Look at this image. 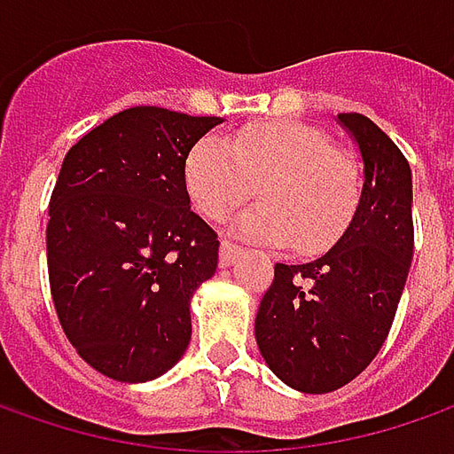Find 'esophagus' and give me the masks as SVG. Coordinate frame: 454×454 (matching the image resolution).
<instances>
[{"label":"esophagus","instance_id":"34e87169","mask_svg":"<svg viewBox=\"0 0 454 454\" xmlns=\"http://www.w3.org/2000/svg\"><path fill=\"white\" fill-rule=\"evenodd\" d=\"M237 254H239V247H237L235 242H232V239H222V245H219V265H222V268L232 265Z\"/></svg>","mask_w":454,"mask_h":454}]
</instances>
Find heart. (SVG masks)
Here are the masks:
<instances>
[{
	"label": "heart",
	"instance_id": "1",
	"mask_svg": "<svg viewBox=\"0 0 454 454\" xmlns=\"http://www.w3.org/2000/svg\"><path fill=\"white\" fill-rule=\"evenodd\" d=\"M184 179L209 219L227 217L260 182L262 201L239 217V230L303 254L336 245L364 197L361 164L323 129L301 121H257L230 138L201 136L186 156Z\"/></svg>",
	"mask_w": 454,
	"mask_h": 454
}]
</instances>
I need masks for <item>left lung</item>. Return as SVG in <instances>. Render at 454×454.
I'll return each mask as SVG.
<instances>
[{
  "label": "left lung",
  "mask_w": 454,
  "mask_h": 454,
  "mask_svg": "<svg viewBox=\"0 0 454 454\" xmlns=\"http://www.w3.org/2000/svg\"><path fill=\"white\" fill-rule=\"evenodd\" d=\"M364 156V197L348 230L305 265H275L254 339L268 366L305 394L356 379L389 336L414 253L411 171L392 138L361 114H339Z\"/></svg>",
  "instance_id": "1"
}]
</instances>
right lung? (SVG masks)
Wrapping results in <instances>:
<instances>
[{
    "label": "right lung",
    "instance_id": "obj_1",
    "mask_svg": "<svg viewBox=\"0 0 454 454\" xmlns=\"http://www.w3.org/2000/svg\"><path fill=\"white\" fill-rule=\"evenodd\" d=\"M219 118L136 106L88 131L50 197L47 275L73 348L115 381H149L189 346V298L217 270L184 164Z\"/></svg>",
    "mask_w": 454,
    "mask_h": 454
}]
</instances>
